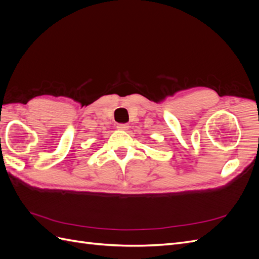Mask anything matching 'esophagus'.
I'll list each match as a JSON object with an SVG mask.
<instances>
[{
    "label": "esophagus",
    "instance_id": "34e87169",
    "mask_svg": "<svg viewBox=\"0 0 259 259\" xmlns=\"http://www.w3.org/2000/svg\"><path fill=\"white\" fill-rule=\"evenodd\" d=\"M116 127L119 128V130H121V131H127L130 126H128L127 124H117Z\"/></svg>",
    "mask_w": 259,
    "mask_h": 259
}]
</instances>
